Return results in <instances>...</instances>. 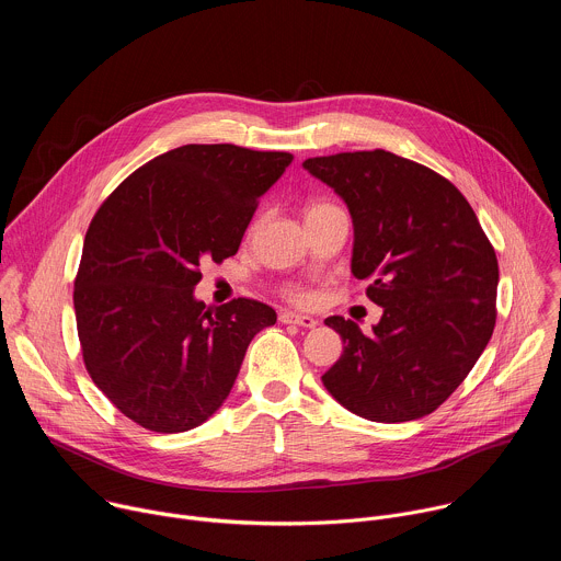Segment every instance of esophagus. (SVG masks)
I'll return each mask as SVG.
<instances>
[{
	"mask_svg": "<svg viewBox=\"0 0 561 561\" xmlns=\"http://www.w3.org/2000/svg\"><path fill=\"white\" fill-rule=\"evenodd\" d=\"M279 322L282 324H297V327H304V329H314L317 327V319L314 317L297 314V312H290V310L279 314Z\"/></svg>",
	"mask_w": 561,
	"mask_h": 561,
	"instance_id": "esophagus-1",
	"label": "esophagus"
}]
</instances>
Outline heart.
Returning a JSON list of instances; mask_svg holds the SVG:
<instances>
[{
	"label": "heart",
	"instance_id": "obj_1",
	"mask_svg": "<svg viewBox=\"0 0 561 561\" xmlns=\"http://www.w3.org/2000/svg\"><path fill=\"white\" fill-rule=\"evenodd\" d=\"M317 208H324V206H312L310 210H317ZM295 297H297L299 301H306V295H304V293H299V295H295Z\"/></svg>",
	"mask_w": 561,
	"mask_h": 561
}]
</instances>
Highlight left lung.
<instances>
[{
  "instance_id": "8db88e82",
  "label": "left lung",
  "mask_w": 561,
  "mask_h": 561,
  "mask_svg": "<svg viewBox=\"0 0 561 561\" xmlns=\"http://www.w3.org/2000/svg\"><path fill=\"white\" fill-rule=\"evenodd\" d=\"M353 219L351 271L383 308L370 335L333 314L344 342L322 375L351 413L381 424L431 415L466 379L495 329L500 268L466 197L435 171L388 150L301 164Z\"/></svg>"
}]
</instances>
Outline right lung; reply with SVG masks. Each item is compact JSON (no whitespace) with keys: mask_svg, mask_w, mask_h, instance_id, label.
<instances>
[{"mask_svg":"<svg viewBox=\"0 0 561 561\" xmlns=\"http://www.w3.org/2000/svg\"><path fill=\"white\" fill-rule=\"evenodd\" d=\"M290 152L186 144L150 159L95 213L75 317L95 386L135 424L184 433L213 417L253 337L277 322L255 299H195L204 260L237 253Z\"/></svg>","mask_w":561,"mask_h":561,"instance_id":"right-lung-1","label":"right lung"}]
</instances>
